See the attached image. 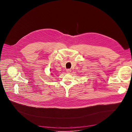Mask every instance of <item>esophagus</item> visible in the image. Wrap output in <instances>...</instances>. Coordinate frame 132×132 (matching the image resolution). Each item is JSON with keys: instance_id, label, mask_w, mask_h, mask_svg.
<instances>
[{"instance_id": "1", "label": "esophagus", "mask_w": 132, "mask_h": 132, "mask_svg": "<svg viewBox=\"0 0 132 132\" xmlns=\"http://www.w3.org/2000/svg\"><path fill=\"white\" fill-rule=\"evenodd\" d=\"M71 71V70L70 69H67L66 70V72H67V73H70Z\"/></svg>"}]
</instances>
